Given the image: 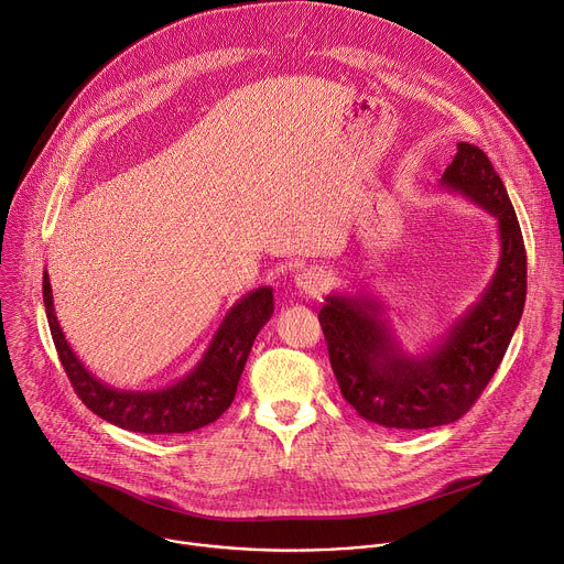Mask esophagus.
I'll list each match as a JSON object with an SVG mask.
<instances>
[{
    "instance_id": "1",
    "label": "esophagus",
    "mask_w": 564,
    "mask_h": 564,
    "mask_svg": "<svg viewBox=\"0 0 564 564\" xmlns=\"http://www.w3.org/2000/svg\"><path fill=\"white\" fill-rule=\"evenodd\" d=\"M328 283H330L328 274H326L324 270H319V268L303 270V272H299V274H296V279H294V288L299 290V294H303V296H313V299H315V296H319L322 292H326Z\"/></svg>"
}]
</instances>
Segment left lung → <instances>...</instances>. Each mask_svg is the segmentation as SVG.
Listing matches in <instances>:
<instances>
[{
	"label": "left lung",
	"instance_id": "obj_1",
	"mask_svg": "<svg viewBox=\"0 0 564 564\" xmlns=\"http://www.w3.org/2000/svg\"><path fill=\"white\" fill-rule=\"evenodd\" d=\"M441 184L492 214L501 242L492 281L441 344L421 357L404 355L380 303L365 294L326 296L319 311L341 395L362 419L393 430H427L464 416L499 369L524 311V238L486 152L460 141Z\"/></svg>",
	"mask_w": 564,
	"mask_h": 564
}]
</instances>
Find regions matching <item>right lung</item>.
<instances>
[{
    "label": "right lung",
    "instance_id": "add662e5",
    "mask_svg": "<svg viewBox=\"0 0 564 564\" xmlns=\"http://www.w3.org/2000/svg\"><path fill=\"white\" fill-rule=\"evenodd\" d=\"M42 299L61 365L78 398L96 416L139 434H184L218 421L236 395L256 335L274 313L272 288L249 292L227 313L207 352L188 376L158 391H121L96 380L74 355L56 319L46 272Z\"/></svg>",
    "mask_w": 564,
    "mask_h": 564
}]
</instances>
